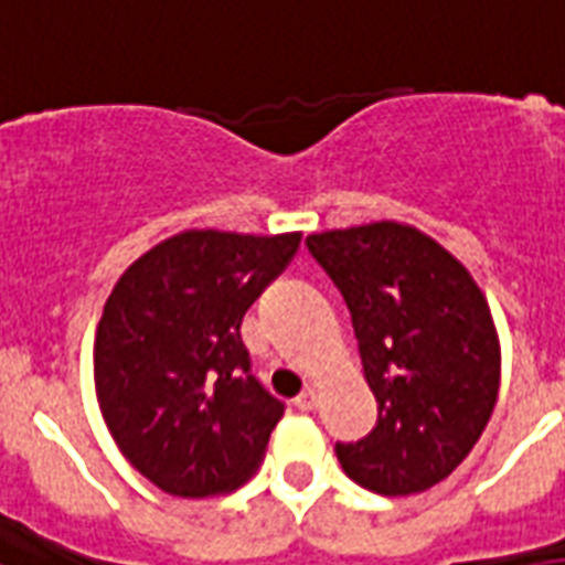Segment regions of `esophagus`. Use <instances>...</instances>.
I'll return each instance as SVG.
<instances>
[{"label": "esophagus", "instance_id": "1", "mask_svg": "<svg viewBox=\"0 0 565 565\" xmlns=\"http://www.w3.org/2000/svg\"><path fill=\"white\" fill-rule=\"evenodd\" d=\"M297 409H303V413H309V409H315L318 406V392H315V386H306L300 395L295 397Z\"/></svg>", "mask_w": 565, "mask_h": 565}]
</instances>
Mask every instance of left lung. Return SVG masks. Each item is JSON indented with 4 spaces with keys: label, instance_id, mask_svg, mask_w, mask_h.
<instances>
[{
    "label": "left lung",
    "instance_id": "8db88e82",
    "mask_svg": "<svg viewBox=\"0 0 565 565\" xmlns=\"http://www.w3.org/2000/svg\"><path fill=\"white\" fill-rule=\"evenodd\" d=\"M351 312L377 424L335 441L344 475L413 495L457 469L498 401L501 351L487 297L445 247L380 221L306 238Z\"/></svg>",
    "mask_w": 565,
    "mask_h": 565
}]
</instances>
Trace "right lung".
<instances>
[{
    "mask_svg": "<svg viewBox=\"0 0 565 565\" xmlns=\"http://www.w3.org/2000/svg\"><path fill=\"white\" fill-rule=\"evenodd\" d=\"M300 233L188 230L143 253L96 327V401L124 457L179 498L250 478L286 404L250 371L244 312L282 274Z\"/></svg>",
    "mask_w": 565,
    "mask_h": 565,
    "instance_id": "obj_1",
    "label": "right lung"
}]
</instances>
